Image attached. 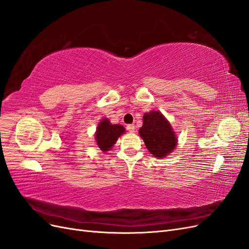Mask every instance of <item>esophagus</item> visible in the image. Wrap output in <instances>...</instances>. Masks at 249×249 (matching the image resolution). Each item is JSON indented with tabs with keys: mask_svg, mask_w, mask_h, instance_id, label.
<instances>
[{
	"mask_svg": "<svg viewBox=\"0 0 249 249\" xmlns=\"http://www.w3.org/2000/svg\"><path fill=\"white\" fill-rule=\"evenodd\" d=\"M126 130L129 131V132H131V133H133L135 131V125L134 124H127L126 125Z\"/></svg>",
	"mask_w": 249,
	"mask_h": 249,
	"instance_id": "esophagus-1",
	"label": "esophagus"
}]
</instances>
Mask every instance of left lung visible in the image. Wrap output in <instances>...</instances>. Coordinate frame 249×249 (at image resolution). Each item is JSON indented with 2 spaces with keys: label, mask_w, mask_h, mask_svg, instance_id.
I'll list each match as a JSON object with an SVG mask.
<instances>
[{
  "label": "left lung",
  "mask_w": 249,
  "mask_h": 249,
  "mask_svg": "<svg viewBox=\"0 0 249 249\" xmlns=\"http://www.w3.org/2000/svg\"><path fill=\"white\" fill-rule=\"evenodd\" d=\"M139 135L146 148L154 157L168 156L177 145V135L171 124L160 111H150L143 115V124Z\"/></svg>",
  "instance_id": "8db88e82"
}]
</instances>
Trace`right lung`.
<instances>
[{
  "instance_id": "obj_1",
  "label": "right lung",
  "mask_w": 249,
  "mask_h": 249,
  "mask_svg": "<svg viewBox=\"0 0 249 249\" xmlns=\"http://www.w3.org/2000/svg\"><path fill=\"white\" fill-rule=\"evenodd\" d=\"M124 131L125 130L123 125L112 124L107 118L102 119L95 132V141L97 146L101 148L102 152H108Z\"/></svg>"
}]
</instances>
